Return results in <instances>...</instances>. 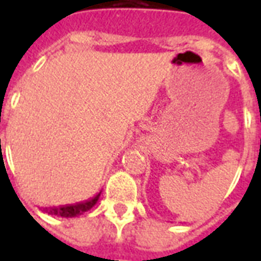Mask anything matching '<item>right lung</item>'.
Masks as SVG:
<instances>
[{
	"instance_id": "right-lung-1",
	"label": "right lung",
	"mask_w": 261,
	"mask_h": 261,
	"mask_svg": "<svg viewBox=\"0 0 261 261\" xmlns=\"http://www.w3.org/2000/svg\"><path fill=\"white\" fill-rule=\"evenodd\" d=\"M100 193L99 192L96 196H93L89 200L81 202H75V204H67V205H60V207H46L43 208L44 213L50 214V215H56V217H63V218H74V217H78V215H82L86 211H89L95 204L99 200L100 197Z\"/></svg>"
}]
</instances>
